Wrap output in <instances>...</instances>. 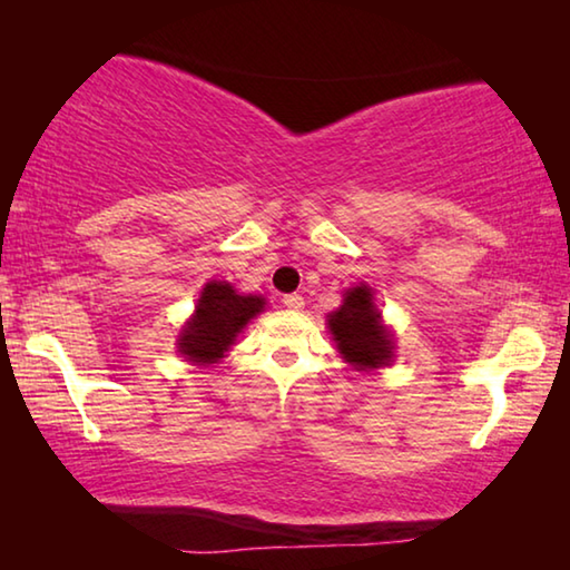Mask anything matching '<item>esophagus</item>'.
<instances>
[{
	"instance_id": "esophagus-1",
	"label": "esophagus",
	"mask_w": 570,
	"mask_h": 570,
	"mask_svg": "<svg viewBox=\"0 0 570 570\" xmlns=\"http://www.w3.org/2000/svg\"><path fill=\"white\" fill-rule=\"evenodd\" d=\"M282 302H284L286 308H294V312H298V308H304V296L302 294H286Z\"/></svg>"
}]
</instances>
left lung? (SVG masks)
Here are the masks:
<instances>
[{"instance_id":"8db88e82","label":"left lung","mask_w":570,"mask_h":570,"mask_svg":"<svg viewBox=\"0 0 570 570\" xmlns=\"http://www.w3.org/2000/svg\"><path fill=\"white\" fill-rule=\"evenodd\" d=\"M380 320L382 314L372 302L370 286H356L346 292L344 304L330 314L336 350L356 370H377L392 360L390 334Z\"/></svg>"}]
</instances>
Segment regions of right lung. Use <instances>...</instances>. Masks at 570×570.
Segmentation results:
<instances>
[{
	"label": "right lung",
	"mask_w": 570,
	"mask_h": 570,
	"mask_svg": "<svg viewBox=\"0 0 570 570\" xmlns=\"http://www.w3.org/2000/svg\"><path fill=\"white\" fill-rule=\"evenodd\" d=\"M264 308L262 296H240L226 282H210L200 292L196 316L180 334V352L190 362H218L236 334Z\"/></svg>",
	"instance_id": "obj_1"
}]
</instances>
